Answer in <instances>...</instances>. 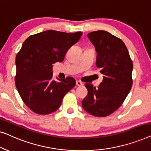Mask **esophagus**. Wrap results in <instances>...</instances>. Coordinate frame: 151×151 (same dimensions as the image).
<instances>
[{
    "instance_id": "esophagus-1",
    "label": "esophagus",
    "mask_w": 151,
    "mask_h": 151,
    "mask_svg": "<svg viewBox=\"0 0 151 151\" xmlns=\"http://www.w3.org/2000/svg\"><path fill=\"white\" fill-rule=\"evenodd\" d=\"M76 85L78 86H81L83 85V84H82V82H81L80 81H76Z\"/></svg>"
}]
</instances>
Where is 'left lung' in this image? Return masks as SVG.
<instances>
[{"instance_id": "left-lung-1", "label": "left lung", "mask_w": 151, "mask_h": 151, "mask_svg": "<svg viewBox=\"0 0 151 151\" xmlns=\"http://www.w3.org/2000/svg\"><path fill=\"white\" fill-rule=\"evenodd\" d=\"M87 36L97 51L96 67L104 76L98 88L85 84L88 94L82 107L93 116L106 117L122 104L131 91L133 62L120 38L102 30Z\"/></svg>"}]
</instances>
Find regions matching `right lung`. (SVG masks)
Here are the masks:
<instances>
[{
  "instance_id": "1",
  "label": "right lung",
  "mask_w": 151,
  "mask_h": 151,
  "mask_svg": "<svg viewBox=\"0 0 151 151\" xmlns=\"http://www.w3.org/2000/svg\"><path fill=\"white\" fill-rule=\"evenodd\" d=\"M82 33L47 30L24 40L16 55L15 84L22 101L33 112L47 115L60 106L66 93L76 85L67 77L52 80L53 65L62 62L67 51L81 38Z\"/></svg>"
}]
</instances>
